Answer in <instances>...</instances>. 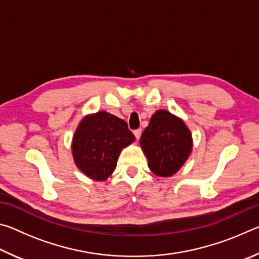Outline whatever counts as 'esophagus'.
<instances>
[{
  "label": "esophagus",
  "mask_w": 259,
  "mask_h": 259,
  "mask_svg": "<svg viewBox=\"0 0 259 259\" xmlns=\"http://www.w3.org/2000/svg\"><path fill=\"white\" fill-rule=\"evenodd\" d=\"M142 129H137V130H135L134 131V135H135V137H136V139H139L140 138V136H142Z\"/></svg>",
  "instance_id": "obj_1"
}]
</instances>
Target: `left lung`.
<instances>
[{
    "label": "left lung",
    "instance_id": "1",
    "mask_svg": "<svg viewBox=\"0 0 259 259\" xmlns=\"http://www.w3.org/2000/svg\"><path fill=\"white\" fill-rule=\"evenodd\" d=\"M140 146L153 174L169 177L177 172L192 151V136L182 120L157 111L140 137Z\"/></svg>",
    "mask_w": 259,
    "mask_h": 259
}]
</instances>
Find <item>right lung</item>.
<instances>
[{
	"label": "right lung",
	"instance_id": "right-lung-1",
	"mask_svg": "<svg viewBox=\"0 0 259 259\" xmlns=\"http://www.w3.org/2000/svg\"><path fill=\"white\" fill-rule=\"evenodd\" d=\"M135 140L128 124L107 112L84 117L73 138L72 150L77 168L95 181H104L114 169L122 148Z\"/></svg>",
	"mask_w": 259,
	"mask_h": 259
}]
</instances>
